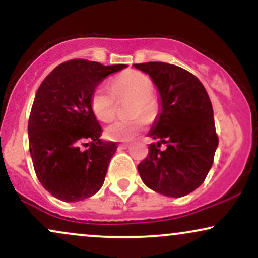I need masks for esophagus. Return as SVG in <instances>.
I'll list each match as a JSON object with an SVG mask.
<instances>
[{"label": "esophagus", "instance_id": "esophagus-1", "mask_svg": "<svg viewBox=\"0 0 258 258\" xmlns=\"http://www.w3.org/2000/svg\"><path fill=\"white\" fill-rule=\"evenodd\" d=\"M119 147L121 148V149H126V148L130 147V143H120Z\"/></svg>", "mask_w": 258, "mask_h": 258}]
</instances>
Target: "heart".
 <instances>
[{"label":"heart","instance_id":"b5f03b06","mask_svg":"<svg viewBox=\"0 0 258 258\" xmlns=\"http://www.w3.org/2000/svg\"><path fill=\"white\" fill-rule=\"evenodd\" d=\"M153 90L154 84L149 76L137 70H126L111 80L110 88L98 86L93 91L91 97L92 111L99 121L106 122L116 112V98L133 97L131 115H144L150 119L156 111ZM146 123V119L142 116L131 120H115L105 127L104 135L111 141H130L143 131Z\"/></svg>","mask_w":258,"mask_h":258}]
</instances>
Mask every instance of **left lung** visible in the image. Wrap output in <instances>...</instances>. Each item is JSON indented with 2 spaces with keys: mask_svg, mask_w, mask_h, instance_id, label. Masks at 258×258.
Listing matches in <instances>:
<instances>
[{
  "mask_svg": "<svg viewBox=\"0 0 258 258\" xmlns=\"http://www.w3.org/2000/svg\"><path fill=\"white\" fill-rule=\"evenodd\" d=\"M133 67L152 78L161 97V112L149 133L158 143L148 147L139 176L156 193L184 197L203 184L214 164L218 136L211 100L200 80L183 68L162 61Z\"/></svg>",
  "mask_w": 258,
  "mask_h": 258,
  "instance_id": "8db88e82",
  "label": "left lung"
}]
</instances>
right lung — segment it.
Here are the masks:
<instances>
[{"instance_id": "1", "label": "right lung", "mask_w": 258, "mask_h": 258, "mask_svg": "<svg viewBox=\"0 0 258 258\" xmlns=\"http://www.w3.org/2000/svg\"><path fill=\"white\" fill-rule=\"evenodd\" d=\"M126 67L73 59L41 82L29 116V149L38 180L57 199L76 203L102 188L116 143L99 139L91 97L106 76Z\"/></svg>"}]
</instances>
